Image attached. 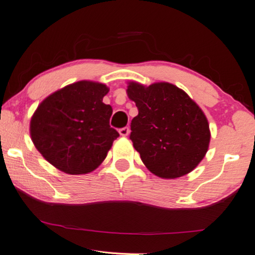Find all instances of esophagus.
Listing matches in <instances>:
<instances>
[{
  "label": "esophagus",
  "mask_w": 255,
  "mask_h": 255,
  "mask_svg": "<svg viewBox=\"0 0 255 255\" xmlns=\"http://www.w3.org/2000/svg\"><path fill=\"white\" fill-rule=\"evenodd\" d=\"M129 131H130V129H129V127H123L119 129V132L121 136H127L129 134Z\"/></svg>",
  "instance_id": "obj_1"
}]
</instances>
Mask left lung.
Returning a JSON list of instances; mask_svg holds the SVG:
<instances>
[{
	"instance_id": "8db88e82",
	"label": "left lung",
	"mask_w": 255,
	"mask_h": 255,
	"mask_svg": "<svg viewBox=\"0 0 255 255\" xmlns=\"http://www.w3.org/2000/svg\"><path fill=\"white\" fill-rule=\"evenodd\" d=\"M138 114L130 124L134 148L153 174L174 179L189 173L206 155L209 125L188 95L170 83H129Z\"/></svg>"
}]
</instances>
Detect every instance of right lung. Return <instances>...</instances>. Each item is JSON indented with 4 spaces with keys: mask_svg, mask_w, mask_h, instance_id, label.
<instances>
[{
    "mask_svg": "<svg viewBox=\"0 0 255 255\" xmlns=\"http://www.w3.org/2000/svg\"><path fill=\"white\" fill-rule=\"evenodd\" d=\"M106 85L81 81L47 97L31 119L35 148L52 165L69 174L99 166L119 132L110 126L112 107L103 103Z\"/></svg>",
    "mask_w": 255,
    "mask_h": 255,
    "instance_id": "right-lung-1",
    "label": "right lung"
}]
</instances>
